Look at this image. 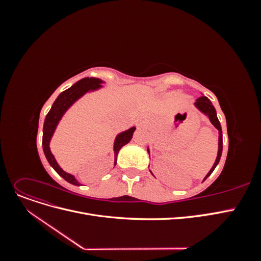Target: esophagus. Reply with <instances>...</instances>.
<instances>
[{
    "instance_id": "esophagus-1",
    "label": "esophagus",
    "mask_w": 261,
    "mask_h": 261,
    "mask_svg": "<svg viewBox=\"0 0 261 261\" xmlns=\"http://www.w3.org/2000/svg\"><path fill=\"white\" fill-rule=\"evenodd\" d=\"M141 124H143V123H140V125H141Z\"/></svg>"
}]
</instances>
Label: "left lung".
Listing matches in <instances>:
<instances>
[{
	"label": "left lung",
	"mask_w": 261,
	"mask_h": 261,
	"mask_svg": "<svg viewBox=\"0 0 261 261\" xmlns=\"http://www.w3.org/2000/svg\"><path fill=\"white\" fill-rule=\"evenodd\" d=\"M195 107L199 110L200 112L206 114L209 120L211 122V124L215 126V127L219 130V149H218V155H217V159H216V162L215 164H213V167L211 168V170L209 171L208 174L206 175V177L203 178V180H206V178L208 176H210L211 173L213 172V170L216 169V167L218 165L219 161H220V158H221V154H222V149H223V140H222V128H221V124L218 120V116H217V112H216V109L215 107L212 106L211 101L207 98V97H200L199 99H197L196 102H195ZM148 152H149V149H148ZM151 172V171H150ZM152 174V173H151Z\"/></svg>",
	"instance_id": "obj_1"
}]
</instances>
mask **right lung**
<instances>
[{"instance_id": "obj_1", "label": "right lung", "mask_w": 261, "mask_h": 261, "mask_svg": "<svg viewBox=\"0 0 261 261\" xmlns=\"http://www.w3.org/2000/svg\"><path fill=\"white\" fill-rule=\"evenodd\" d=\"M102 83L103 82L99 80V78H94V77H86V78H83V80H81L80 82H77L75 85L70 87V88L60 93V96L57 98V100L54 101L51 110L49 111V113L46 114L45 120H44L42 147H43V152L45 154L46 160L49 161L51 167L57 171L59 175H61L65 180H67L68 183L73 185H80V183H78L77 179L72 174H68V173L64 172L59 167L58 162L55 161L53 154L50 151L49 144H50L53 133L55 128H57V125L59 124L63 114L66 112V110L72 106L77 99H80L82 96H84L86 92H88L89 90H96L100 88ZM135 129H136L135 127H132L127 130L118 134L116 136L114 141V154H115L114 164H116V156L118 151H120V149L124 145L129 143Z\"/></svg>"}]
</instances>
